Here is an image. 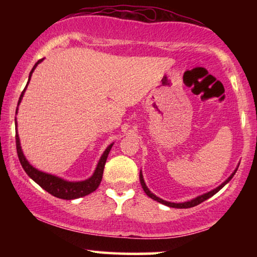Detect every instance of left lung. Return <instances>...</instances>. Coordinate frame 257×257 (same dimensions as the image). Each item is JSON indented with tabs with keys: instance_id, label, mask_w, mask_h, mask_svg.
Listing matches in <instances>:
<instances>
[{
	"instance_id": "obj_1",
	"label": "left lung",
	"mask_w": 257,
	"mask_h": 257,
	"mask_svg": "<svg viewBox=\"0 0 257 257\" xmlns=\"http://www.w3.org/2000/svg\"><path fill=\"white\" fill-rule=\"evenodd\" d=\"M236 171H237V170H235V171H234V173L231 174L230 177L228 178L227 180L224 181L222 185H220L219 187H217V188L213 189V191H210V192H208V193H206V194H203V195H200V196H198V198H195V199L191 200V201H187V202H182V203H174V202H168V201H165V200L160 199V198H158L157 195H154L153 193H151V192H150V189L147 188V186L145 185V181H144V178H143V174H142V172H140L139 179H140V184H142V186H143V189H144V191H145L146 194L149 195L151 199L156 200V201L160 202V203H163V205H166V206H168V207H173V208H191V207H194V206H196V205H199V203L203 202V201H205V200L209 199L210 196H213L214 194H216V193L219 192L220 189L222 188L223 186L227 184V182H229V181H230V179L234 177V174L236 173Z\"/></svg>"
}]
</instances>
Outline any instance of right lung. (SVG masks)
<instances>
[{
    "label": "right lung",
    "mask_w": 257,
    "mask_h": 257,
    "mask_svg": "<svg viewBox=\"0 0 257 257\" xmlns=\"http://www.w3.org/2000/svg\"><path fill=\"white\" fill-rule=\"evenodd\" d=\"M42 61H43V58L40 59V61H38L36 64L34 65L33 70L30 71L29 80H30L31 75H33L35 68H36L38 63H41ZM29 80H28V83H29ZM28 83H27V85H28ZM26 89H27V86L24 87L22 93H21L19 104L21 103V99H22L23 93H24V91H26ZM19 104H17V106H19ZM15 124H16V118H15ZM16 126H17V124H16ZM15 138H16L17 156H19L20 163H21V165H22L23 170L26 171V173L29 175V177L33 179L35 182H37V184L40 185L42 188L45 189L48 193H50L51 195H54V196H56V198H59V199H64V200H72V199H77V198H82V196H85L87 194H90V193L96 191V189L98 188V186H99V184H100L101 178H103L105 163H106L108 152H110V150L112 147V145H110L106 150H105V152L103 153V156H101L99 163H98L97 168H96V171H94L92 177H91L90 179H87V180H84V181L69 182V181L63 180V179H61V178L55 177V175L43 173V172L38 171L35 167L31 166V165L27 161L26 157L23 156V152H22V150H21V146H20V138H19V135H17V133H16Z\"/></svg>",
    "instance_id": "1"
}]
</instances>
